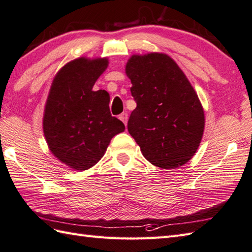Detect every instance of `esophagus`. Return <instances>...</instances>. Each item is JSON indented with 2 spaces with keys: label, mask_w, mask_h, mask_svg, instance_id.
Returning <instances> with one entry per match:
<instances>
[{
  "label": "esophagus",
  "mask_w": 252,
  "mask_h": 252,
  "mask_svg": "<svg viewBox=\"0 0 252 252\" xmlns=\"http://www.w3.org/2000/svg\"><path fill=\"white\" fill-rule=\"evenodd\" d=\"M119 119L126 126V122H127V114H126V112H122L121 115H119Z\"/></svg>",
  "instance_id": "esophagus-1"
}]
</instances>
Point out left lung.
<instances>
[{
  "label": "left lung",
  "mask_w": 252,
  "mask_h": 252,
  "mask_svg": "<svg viewBox=\"0 0 252 252\" xmlns=\"http://www.w3.org/2000/svg\"><path fill=\"white\" fill-rule=\"evenodd\" d=\"M126 73L136 101L127 131L143 156L161 169H176L197 152L205 129L200 100L184 72L162 53L133 55Z\"/></svg>",
  "instance_id": "obj_1"
}]
</instances>
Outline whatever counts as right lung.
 Masks as SVG:
<instances>
[{"mask_svg":"<svg viewBox=\"0 0 252 252\" xmlns=\"http://www.w3.org/2000/svg\"><path fill=\"white\" fill-rule=\"evenodd\" d=\"M107 58H77L57 72L47 96L43 132L54 156L69 168H92L125 125L109 110V94L93 91Z\"/></svg>","mask_w":252,"mask_h":252,"instance_id":"1","label":"right lung"}]
</instances>
